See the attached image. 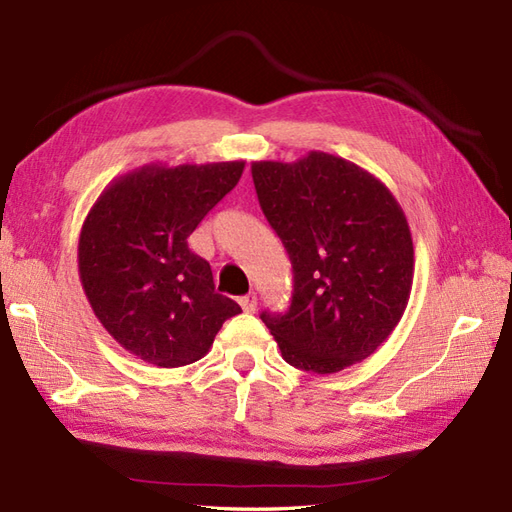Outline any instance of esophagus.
<instances>
[{
  "label": "esophagus",
  "instance_id": "1",
  "mask_svg": "<svg viewBox=\"0 0 512 512\" xmlns=\"http://www.w3.org/2000/svg\"><path fill=\"white\" fill-rule=\"evenodd\" d=\"M239 304H241V308L245 310V313H254L256 306H258V297H256L254 293L243 295V297L239 299Z\"/></svg>",
  "mask_w": 512,
  "mask_h": 512
}]
</instances>
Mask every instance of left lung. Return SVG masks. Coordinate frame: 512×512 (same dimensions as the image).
<instances>
[{
    "label": "left lung",
    "mask_w": 512,
    "mask_h": 512,
    "mask_svg": "<svg viewBox=\"0 0 512 512\" xmlns=\"http://www.w3.org/2000/svg\"><path fill=\"white\" fill-rule=\"evenodd\" d=\"M258 202L293 265V299L260 319L286 363L336 373L400 323L415 273L413 236L386 184L341 156L252 162Z\"/></svg>",
    "instance_id": "8db88e82"
}]
</instances>
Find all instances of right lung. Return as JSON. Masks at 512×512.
<instances>
[{
    "mask_svg": "<svg viewBox=\"0 0 512 512\" xmlns=\"http://www.w3.org/2000/svg\"><path fill=\"white\" fill-rule=\"evenodd\" d=\"M245 162L169 167L152 162L112 180L82 223L78 269L95 317L123 350L154 367L208 354L239 315L215 291L189 236L243 176Z\"/></svg>",
    "mask_w": 512,
    "mask_h": 512,
    "instance_id": "right-lung-1",
    "label": "right lung"
}]
</instances>
